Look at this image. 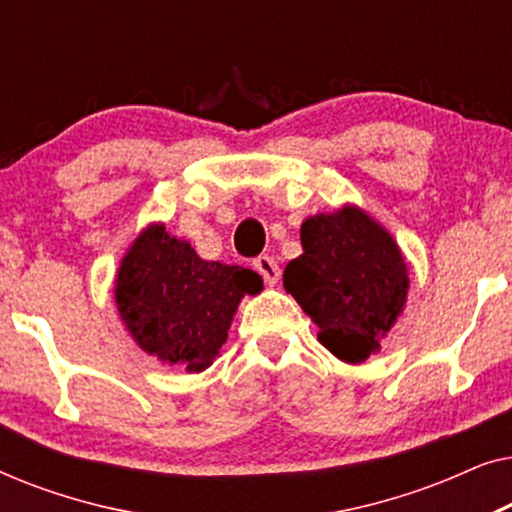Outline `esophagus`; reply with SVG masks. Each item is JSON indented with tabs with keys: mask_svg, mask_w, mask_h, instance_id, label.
<instances>
[{
	"mask_svg": "<svg viewBox=\"0 0 512 512\" xmlns=\"http://www.w3.org/2000/svg\"><path fill=\"white\" fill-rule=\"evenodd\" d=\"M254 268L258 275L263 277V282L270 286H275L279 282V275H282V272H279L277 261L272 256H258L254 261Z\"/></svg>",
	"mask_w": 512,
	"mask_h": 512,
	"instance_id": "obj_1",
	"label": "esophagus"
}]
</instances>
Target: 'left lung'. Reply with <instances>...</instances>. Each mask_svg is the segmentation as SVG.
<instances>
[{
    "label": "left lung",
    "mask_w": 512,
    "mask_h": 512,
    "mask_svg": "<svg viewBox=\"0 0 512 512\" xmlns=\"http://www.w3.org/2000/svg\"><path fill=\"white\" fill-rule=\"evenodd\" d=\"M300 242L303 254L284 270L286 291L319 326L328 352L347 363L366 361L408 296L401 251L356 207L307 219Z\"/></svg>",
    "instance_id": "1"
}]
</instances>
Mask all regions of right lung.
Segmentation results:
<instances>
[{
  "mask_svg": "<svg viewBox=\"0 0 512 512\" xmlns=\"http://www.w3.org/2000/svg\"><path fill=\"white\" fill-rule=\"evenodd\" d=\"M261 275L240 265L202 261L163 226L146 228L116 277V305L137 345L165 363L200 373L216 359L244 293Z\"/></svg>",
  "mask_w": 512,
  "mask_h": 512,
  "instance_id": "right-lung-1",
  "label": "right lung"
}]
</instances>
